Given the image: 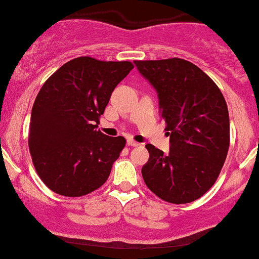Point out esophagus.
<instances>
[{
    "label": "esophagus",
    "instance_id": "1",
    "mask_svg": "<svg viewBox=\"0 0 259 259\" xmlns=\"http://www.w3.org/2000/svg\"><path fill=\"white\" fill-rule=\"evenodd\" d=\"M127 144H128V146H131V147H138L140 146V143H138V142H136V141H133V140H127Z\"/></svg>",
    "mask_w": 259,
    "mask_h": 259
}]
</instances>
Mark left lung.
<instances>
[{
	"label": "left lung",
	"mask_w": 259,
	"mask_h": 259,
	"mask_svg": "<svg viewBox=\"0 0 259 259\" xmlns=\"http://www.w3.org/2000/svg\"><path fill=\"white\" fill-rule=\"evenodd\" d=\"M159 99L170 149L147 144L142 177L164 201H195L215 184L230 147V118L218 85L195 64L171 58L135 60Z\"/></svg>",
	"instance_id": "left-lung-1"
}]
</instances>
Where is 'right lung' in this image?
Returning a JSON list of instances; mask_svg holds the SVG:
<instances>
[{
    "mask_svg": "<svg viewBox=\"0 0 259 259\" xmlns=\"http://www.w3.org/2000/svg\"><path fill=\"white\" fill-rule=\"evenodd\" d=\"M133 69L131 62L75 58L44 82L35 97L28 146L43 183L77 197L104 185L126 140L97 130L112 91Z\"/></svg>",
    "mask_w": 259,
    "mask_h": 259,
    "instance_id": "add662e5",
    "label": "right lung"
}]
</instances>
